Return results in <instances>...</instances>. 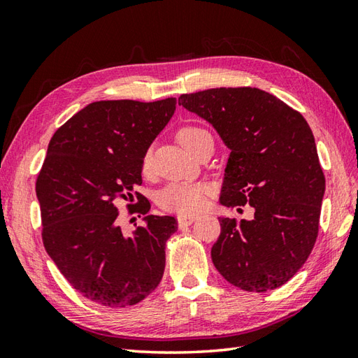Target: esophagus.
Listing matches in <instances>:
<instances>
[{
  "instance_id": "esophagus-1",
  "label": "esophagus",
  "mask_w": 358,
  "mask_h": 358,
  "mask_svg": "<svg viewBox=\"0 0 358 358\" xmlns=\"http://www.w3.org/2000/svg\"><path fill=\"white\" fill-rule=\"evenodd\" d=\"M196 220L195 215H180L178 217V226L185 227V226H191Z\"/></svg>"
}]
</instances>
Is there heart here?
Instances as JSON below:
<instances>
[{
    "mask_svg": "<svg viewBox=\"0 0 358 358\" xmlns=\"http://www.w3.org/2000/svg\"><path fill=\"white\" fill-rule=\"evenodd\" d=\"M181 146L194 154L195 149L203 141L210 140L212 136L206 129L199 126H183L177 134ZM152 171V154L146 150L141 158V172L149 175ZM210 194L208 185L203 183H171L166 186L158 196V206L166 212L178 215H195L204 208L206 199Z\"/></svg>",
    "mask_w": 358,
    "mask_h": 358,
    "instance_id": "heart-1",
    "label": "heart"
}]
</instances>
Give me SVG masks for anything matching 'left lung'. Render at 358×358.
Returning a JSON list of instances; mask_svg holds the SVG:
<instances>
[{
  "label": "left lung",
  "instance_id": "left-lung-1",
  "mask_svg": "<svg viewBox=\"0 0 358 358\" xmlns=\"http://www.w3.org/2000/svg\"><path fill=\"white\" fill-rule=\"evenodd\" d=\"M178 104L231 149L220 203L254 208L252 220L220 218L210 250L217 271L248 292L283 286L313 252L320 224L326 180L308 121L257 87L183 94Z\"/></svg>",
  "mask_w": 358,
  "mask_h": 358
}]
</instances>
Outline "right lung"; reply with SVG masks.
I'll list each match as a JSON object with an SVG mask.
<instances>
[{"mask_svg":"<svg viewBox=\"0 0 358 358\" xmlns=\"http://www.w3.org/2000/svg\"><path fill=\"white\" fill-rule=\"evenodd\" d=\"M177 98L87 104L57 129L36 178L41 237L75 291L108 308H127L155 291L164 273L173 217L148 215L141 158L169 123ZM137 203H134L133 195ZM145 215L134 238L117 226L116 201Z\"/></svg>","mask_w":358,"mask_h":358,"instance_id":"obj_1","label":"right lung"}]
</instances>
